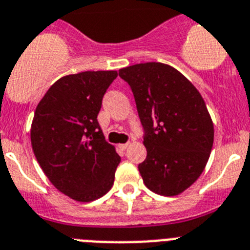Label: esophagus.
<instances>
[{
  "mask_svg": "<svg viewBox=\"0 0 250 250\" xmlns=\"http://www.w3.org/2000/svg\"><path fill=\"white\" fill-rule=\"evenodd\" d=\"M129 146H130V143H125V144H119V148H120L121 150H125V149H126Z\"/></svg>",
  "mask_w": 250,
  "mask_h": 250,
  "instance_id": "obj_1",
  "label": "esophagus"
}]
</instances>
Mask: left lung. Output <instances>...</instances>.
<instances>
[{
  "instance_id": "1",
  "label": "left lung",
  "mask_w": 250,
  "mask_h": 250,
  "mask_svg": "<svg viewBox=\"0 0 250 250\" xmlns=\"http://www.w3.org/2000/svg\"><path fill=\"white\" fill-rule=\"evenodd\" d=\"M133 89L146 130V161L139 164L144 185L162 196L186 191L204 172L214 124L201 93L172 65L158 62L121 68Z\"/></svg>"
}]
</instances>
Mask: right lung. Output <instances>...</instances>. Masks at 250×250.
Segmentation results:
<instances>
[{
    "instance_id": "obj_1",
    "label": "right lung",
    "mask_w": 250,
    "mask_h": 250,
    "mask_svg": "<svg viewBox=\"0 0 250 250\" xmlns=\"http://www.w3.org/2000/svg\"><path fill=\"white\" fill-rule=\"evenodd\" d=\"M116 70L68 74L36 106L30 138L36 161L55 188L78 202L106 195L121 158L104 140L100 112Z\"/></svg>"
}]
</instances>
